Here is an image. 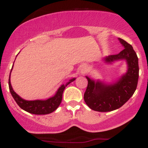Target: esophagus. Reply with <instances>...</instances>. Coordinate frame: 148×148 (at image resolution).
I'll use <instances>...</instances> for the list:
<instances>
[{
  "label": "esophagus",
  "instance_id": "34e87169",
  "mask_svg": "<svg viewBox=\"0 0 148 148\" xmlns=\"http://www.w3.org/2000/svg\"><path fill=\"white\" fill-rule=\"evenodd\" d=\"M80 73H86V68H85L84 66L82 67V68H80Z\"/></svg>",
  "mask_w": 148,
  "mask_h": 148
}]
</instances>
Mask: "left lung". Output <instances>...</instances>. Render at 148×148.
Here are the masks:
<instances>
[{
	"label": "left lung",
	"mask_w": 148,
	"mask_h": 148,
	"mask_svg": "<svg viewBox=\"0 0 148 148\" xmlns=\"http://www.w3.org/2000/svg\"><path fill=\"white\" fill-rule=\"evenodd\" d=\"M119 40L124 49L117 55H109L104 58L108 63L116 60L127 61V73L112 84H105L100 80H95L86 76L88 86L84 93V101L93 110L100 112L114 111L122 106L137 88L139 77L138 58L132 46L124 39Z\"/></svg>",
	"instance_id": "8db88e82"
}]
</instances>
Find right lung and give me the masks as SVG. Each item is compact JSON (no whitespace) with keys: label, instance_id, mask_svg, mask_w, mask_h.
<instances>
[{"label":"right lung","instance_id":"add662e5","mask_svg":"<svg viewBox=\"0 0 148 148\" xmlns=\"http://www.w3.org/2000/svg\"><path fill=\"white\" fill-rule=\"evenodd\" d=\"M11 71H12V69H11ZM10 76H11V73H10ZM10 76L9 80H8V85H9L10 92H11L13 98L20 108H21L29 113L33 114H50L56 110L62 101V93H63L65 87L68 84H70L71 82L75 80V78H72L68 80L65 84L61 85V86L58 88V91L56 92L55 96L47 99V100L27 101L21 99L13 90V88L11 84V80H10Z\"/></svg>","mask_w":148,"mask_h":148}]
</instances>
